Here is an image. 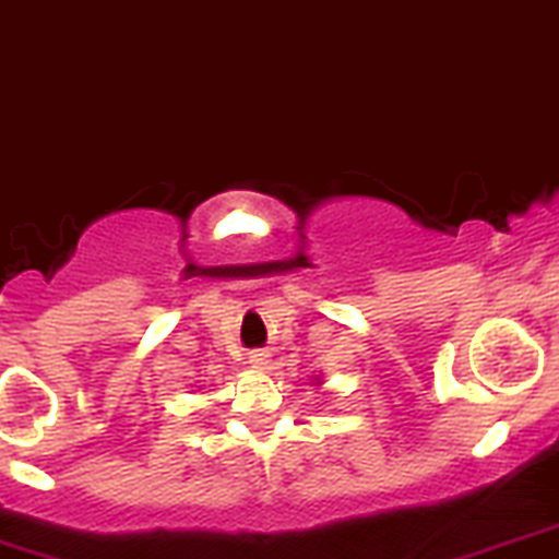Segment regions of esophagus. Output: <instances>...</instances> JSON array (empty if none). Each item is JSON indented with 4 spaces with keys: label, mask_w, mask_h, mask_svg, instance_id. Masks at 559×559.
<instances>
[{
    "label": "esophagus",
    "mask_w": 559,
    "mask_h": 559,
    "mask_svg": "<svg viewBox=\"0 0 559 559\" xmlns=\"http://www.w3.org/2000/svg\"><path fill=\"white\" fill-rule=\"evenodd\" d=\"M248 365H251V368H264V365H267V354L251 352L248 354Z\"/></svg>",
    "instance_id": "obj_1"
}]
</instances>
